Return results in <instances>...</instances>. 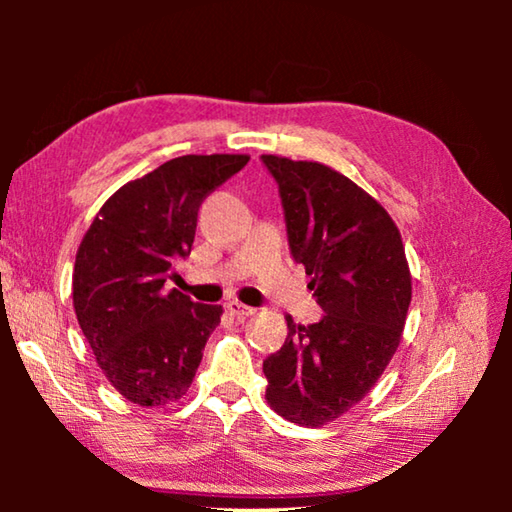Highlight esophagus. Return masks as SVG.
<instances>
[{
  "label": "esophagus",
  "instance_id": "obj_1",
  "mask_svg": "<svg viewBox=\"0 0 512 512\" xmlns=\"http://www.w3.org/2000/svg\"><path fill=\"white\" fill-rule=\"evenodd\" d=\"M225 307H228L230 314L235 316L237 320H246L248 316H253V314H255V309H253V307H248V305H241V302H237V300H230L228 305H225Z\"/></svg>",
  "mask_w": 512,
  "mask_h": 512
}]
</instances>
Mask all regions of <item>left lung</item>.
Masks as SVG:
<instances>
[{"instance_id":"1","label":"left lung","mask_w":512,"mask_h":512,"mask_svg":"<svg viewBox=\"0 0 512 512\" xmlns=\"http://www.w3.org/2000/svg\"><path fill=\"white\" fill-rule=\"evenodd\" d=\"M277 183L291 255L325 311L287 316L289 336L264 361L266 400L300 427H320L370 393L397 350L411 302L400 230L375 198L318 162L262 155Z\"/></svg>"}]
</instances>
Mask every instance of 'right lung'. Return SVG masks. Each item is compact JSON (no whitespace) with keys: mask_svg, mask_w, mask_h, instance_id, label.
<instances>
[{"mask_svg":"<svg viewBox=\"0 0 512 512\" xmlns=\"http://www.w3.org/2000/svg\"><path fill=\"white\" fill-rule=\"evenodd\" d=\"M248 155H183L112 194L74 264V309L103 375L128 402L180 400L221 323V305L164 289L192 253L203 198Z\"/></svg>","mask_w":512,"mask_h":512,"instance_id":"right-lung-1","label":"right lung"}]
</instances>
